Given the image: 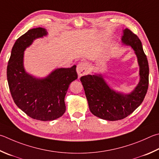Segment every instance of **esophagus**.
Wrapping results in <instances>:
<instances>
[{
  "mask_svg": "<svg viewBox=\"0 0 159 159\" xmlns=\"http://www.w3.org/2000/svg\"><path fill=\"white\" fill-rule=\"evenodd\" d=\"M76 71L79 77L87 74L88 73V67L87 63L80 62L79 64L77 65Z\"/></svg>",
  "mask_w": 159,
  "mask_h": 159,
  "instance_id": "obj_1",
  "label": "esophagus"
}]
</instances>
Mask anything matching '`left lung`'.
Here are the masks:
<instances>
[{
	"mask_svg": "<svg viewBox=\"0 0 159 159\" xmlns=\"http://www.w3.org/2000/svg\"><path fill=\"white\" fill-rule=\"evenodd\" d=\"M123 44L134 50L139 65L140 80L129 94L117 92L109 87L102 74L86 75L80 78L89 111L101 119L116 121L131 114L143 102L149 85V65L142 43L128 28L123 30Z\"/></svg>",
	"mask_w": 159,
	"mask_h": 159,
	"instance_id": "8db88e82",
	"label": "left lung"
}]
</instances>
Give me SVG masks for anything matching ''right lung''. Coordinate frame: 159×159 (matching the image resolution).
Returning <instances> with one entry per match:
<instances>
[{"label": "right lung", "instance_id": "add662e5", "mask_svg": "<svg viewBox=\"0 0 159 159\" xmlns=\"http://www.w3.org/2000/svg\"><path fill=\"white\" fill-rule=\"evenodd\" d=\"M47 34L44 28H36L17 39L7 68V82L14 103L28 116L40 121L54 120L65 113V97L69 85L78 78L76 65L56 69L40 79L25 71L24 51L34 39Z\"/></svg>", "mask_w": 159, "mask_h": 159}]
</instances>
